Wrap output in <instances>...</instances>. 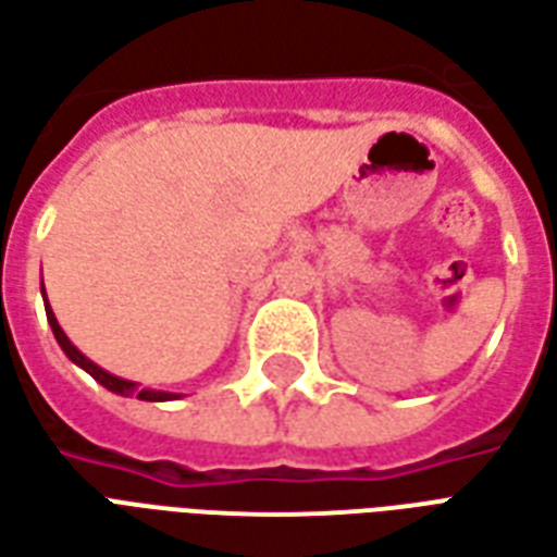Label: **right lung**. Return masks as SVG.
Wrapping results in <instances>:
<instances>
[{
  "instance_id": "1",
  "label": "right lung",
  "mask_w": 557,
  "mask_h": 557,
  "mask_svg": "<svg viewBox=\"0 0 557 557\" xmlns=\"http://www.w3.org/2000/svg\"><path fill=\"white\" fill-rule=\"evenodd\" d=\"M47 322H50V327H53L55 339H59V346H62V351H65L71 361L77 363V367H83L86 373L95 379V382H101L107 391H113V394H122V397H131V394H137V399H148V403H160V399H172V394H160V391H139L134 382H125V379H119V375H110L103 373L98 363H91L83 351H77V346L71 343V339L65 337V331L59 327V322H55L53 310H50V304H47Z\"/></svg>"
}]
</instances>
